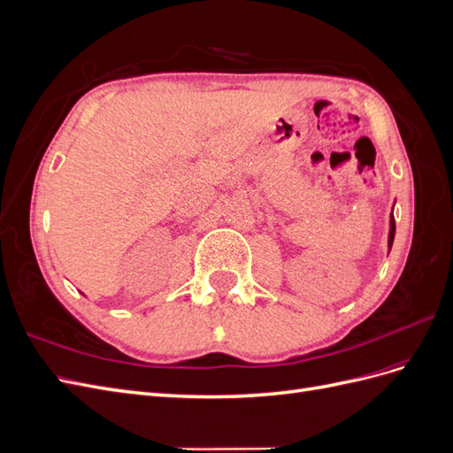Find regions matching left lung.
I'll return each instance as SVG.
<instances>
[{
	"label": "left lung",
	"mask_w": 453,
	"mask_h": 453,
	"mask_svg": "<svg viewBox=\"0 0 453 453\" xmlns=\"http://www.w3.org/2000/svg\"><path fill=\"white\" fill-rule=\"evenodd\" d=\"M393 240H395V217H393V213H391V225H389V250H391V245H393Z\"/></svg>",
	"instance_id": "1"
}]
</instances>
